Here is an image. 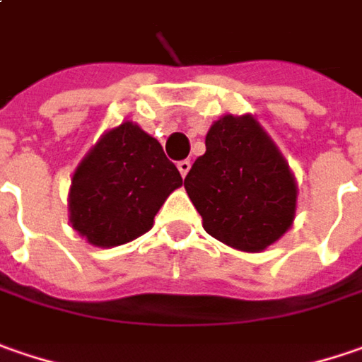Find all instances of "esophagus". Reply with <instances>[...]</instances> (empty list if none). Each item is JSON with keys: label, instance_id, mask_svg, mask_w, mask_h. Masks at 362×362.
<instances>
[{"label": "esophagus", "instance_id": "34e87169", "mask_svg": "<svg viewBox=\"0 0 362 362\" xmlns=\"http://www.w3.org/2000/svg\"><path fill=\"white\" fill-rule=\"evenodd\" d=\"M190 160H182V162H178V172L182 174V178H186V174L190 172Z\"/></svg>", "mask_w": 362, "mask_h": 362}]
</instances>
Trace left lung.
<instances>
[{
  "mask_svg": "<svg viewBox=\"0 0 362 362\" xmlns=\"http://www.w3.org/2000/svg\"><path fill=\"white\" fill-rule=\"evenodd\" d=\"M206 151L184 188L216 241L261 253L296 218L298 184L290 164L253 115H223L206 134Z\"/></svg>",
  "mask_w": 362,
  "mask_h": 362,
  "instance_id": "1",
  "label": "left lung"
}]
</instances>
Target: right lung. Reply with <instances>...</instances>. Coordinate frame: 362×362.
I'll use <instances>...</instances> for the list:
<instances>
[{
	"mask_svg": "<svg viewBox=\"0 0 362 362\" xmlns=\"http://www.w3.org/2000/svg\"><path fill=\"white\" fill-rule=\"evenodd\" d=\"M182 186L160 141L134 121L107 129L76 165L69 223L95 247H117L153 227L165 198Z\"/></svg>",
	"mask_w": 362,
	"mask_h": 362,
	"instance_id": "1",
	"label": "right lung"
}]
</instances>
